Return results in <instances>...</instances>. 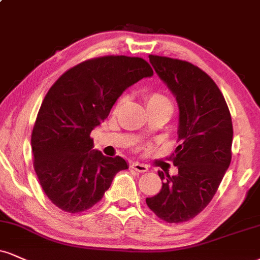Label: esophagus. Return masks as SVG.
Segmentation results:
<instances>
[{
	"label": "esophagus",
	"instance_id": "esophagus-1",
	"mask_svg": "<svg viewBox=\"0 0 260 260\" xmlns=\"http://www.w3.org/2000/svg\"><path fill=\"white\" fill-rule=\"evenodd\" d=\"M131 167H132L134 171L140 172V173H144V172L149 171V166H146L144 164H139V162H133V164L131 165Z\"/></svg>",
	"mask_w": 260,
	"mask_h": 260
}]
</instances>
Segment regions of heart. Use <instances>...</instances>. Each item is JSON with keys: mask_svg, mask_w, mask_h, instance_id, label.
<instances>
[{"mask_svg": "<svg viewBox=\"0 0 260 260\" xmlns=\"http://www.w3.org/2000/svg\"><path fill=\"white\" fill-rule=\"evenodd\" d=\"M145 102H146V106H148V109L158 108V106H164V105H171L170 99H168L167 96L162 94L160 92H154V90H149V92L145 93ZM123 103H124V96H121V98L117 100L116 104H115V110H117Z\"/></svg>", "mask_w": 260, "mask_h": 260, "instance_id": "b5f03b06", "label": "heart"}]
</instances>
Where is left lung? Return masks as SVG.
I'll use <instances>...</instances> for the list:
<instances>
[{
  "mask_svg": "<svg viewBox=\"0 0 260 260\" xmlns=\"http://www.w3.org/2000/svg\"><path fill=\"white\" fill-rule=\"evenodd\" d=\"M160 79L176 95L179 124L172 155L177 176L158 171L162 189L146 205L167 223H183L206 208L231 162L233 122L220 89L191 62L149 55Z\"/></svg>",
  "mask_w": 260,
  "mask_h": 260,
  "instance_id": "8db88e82",
  "label": "left lung"
}]
</instances>
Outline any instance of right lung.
<instances>
[{"label":"right lung","mask_w":260,"mask_h":260,"mask_svg":"<svg viewBox=\"0 0 260 260\" xmlns=\"http://www.w3.org/2000/svg\"><path fill=\"white\" fill-rule=\"evenodd\" d=\"M154 75L146 60L105 55L69 69L49 88L37 114L31 148L41 186L58 208L79 213L99 202L128 165L93 149L90 132L122 93Z\"/></svg>","instance_id":"add662e5"}]
</instances>
